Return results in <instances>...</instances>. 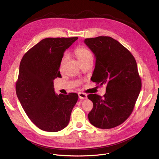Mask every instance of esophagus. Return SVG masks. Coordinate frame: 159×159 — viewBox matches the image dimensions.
<instances>
[{
	"instance_id": "34e87169",
	"label": "esophagus",
	"mask_w": 159,
	"mask_h": 159,
	"mask_svg": "<svg viewBox=\"0 0 159 159\" xmlns=\"http://www.w3.org/2000/svg\"><path fill=\"white\" fill-rule=\"evenodd\" d=\"M79 97L80 99H86L87 98V95L84 93H79Z\"/></svg>"
}]
</instances>
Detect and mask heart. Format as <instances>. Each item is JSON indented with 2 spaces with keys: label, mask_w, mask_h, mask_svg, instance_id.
I'll use <instances>...</instances> for the list:
<instances>
[{
  "label": "heart",
  "mask_w": 159,
  "mask_h": 159,
  "mask_svg": "<svg viewBox=\"0 0 159 159\" xmlns=\"http://www.w3.org/2000/svg\"><path fill=\"white\" fill-rule=\"evenodd\" d=\"M74 54L77 57L79 61L82 64L88 61L93 60V55L90 50L84 46H80L75 49ZM68 56L67 54H64L62 57L60 62V70L62 71L66 62L68 60Z\"/></svg>",
  "instance_id": "obj_1"
}]
</instances>
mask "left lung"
I'll list each match as a JSON object with an SVG mask.
<instances>
[{
  "instance_id": "left-lung-1",
  "label": "left lung",
  "mask_w": 159,
  "mask_h": 159,
  "mask_svg": "<svg viewBox=\"0 0 159 159\" xmlns=\"http://www.w3.org/2000/svg\"><path fill=\"white\" fill-rule=\"evenodd\" d=\"M84 43L96 58L92 81L106 85L103 97L88 95L93 104L89 120L101 129L118 126L131 114L140 91L136 61L128 49L110 37L86 39Z\"/></svg>"
}]
</instances>
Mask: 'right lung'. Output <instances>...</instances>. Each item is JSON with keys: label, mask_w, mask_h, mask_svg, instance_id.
Segmentation results:
<instances>
[{"label": "right lung", "mask_w": 159, "mask_h": 159, "mask_svg": "<svg viewBox=\"0 0 159 159\" xmlns=\"http://www.w3.org/2000/svg\"><path fill=\"white\" fill-rule=\"evenodd\" d=\"M78 37L46 38L30 49L20 63L16 93L29 119L39 129L56 132L66 128L78 101L75 93L56 95L53 80L61 77L64 53Z\"/></svg>", "instance_id": "obj_1"}]
</instances>
